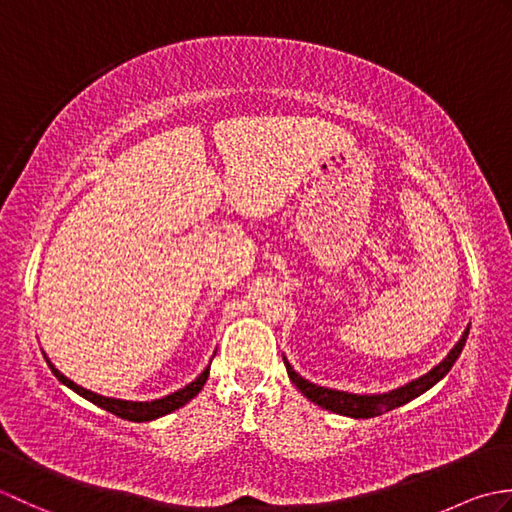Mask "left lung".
I'll list each match as a JSON object with an SVG mask.
<instances>
[{
    "mask_svg": "<svg viewBox=\"0 0 512 512\" xmlns=\"http://www.w3.org/2000/svg\"><path fill=\"white\" fill-rule=\"evenodd\" d=\"M466 336H469V332H464L460 343L453 347L451 354L444 358V361L438 367H433L427 376L413 380V383L400 387V389L389 391V394L356 396V394H347V391L325 389V387L308 383L306 378H301L295 372V369L288 365V361H286V369H288V376H290L292 383H295L301 394L306 396L308 400H312L314 405H319V407L334 411V413H341V416H350V418H376V416H383V413L396 409L400 405H407L409 400L418 398L420 394H424V391L436 385L438 380L447 376L449 369L453 367V363L458 361V356L462 354Z\"/></svg>",
    "mask_w": 512,
    "mask_h": 512,
    "instance_id": "8db88e82",
    "label": "left lung"
}]
</instances>
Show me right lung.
Listing matches in <instances>:
<instances>
[{"instance_id": "1", "label": "right lung", "mask_w": 512, "mask_h": 512, "mask_svg": "<svg viewBox=\"0 0 512 512\" xmlns=\"http://www.w3.org/2000/svg\"><path fill=\"white\" fill-rule=\"evenodd\" d=\"M48 365H50V361H48ZM50 369H52V374L57 376L63 385H68L70 389H74L79 396L88 398L90 402H94L96 407H101V409H105V411L114 413V416H118V418L132 420V422L156 420V418H160V416H165V413H171V411L180 409L182 405H187V402H189L193 396L200 394V389L204 387L206 378H209V367H206L204 372H202L198 378H195L191 385H187L184 389L173 391L171 396H165V398H160V400H151V402H132V400H116V398H105V396L94 394V391L83 389V387L76 385L74 380L65 378L54 365H50Z\"/></svg>"}]
</instances>
